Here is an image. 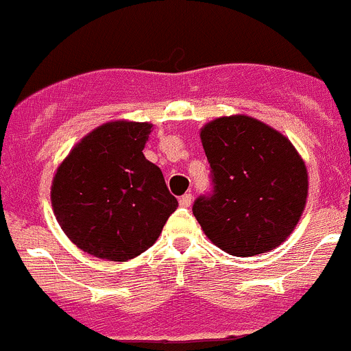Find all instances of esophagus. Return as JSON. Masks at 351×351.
<instances>
[{
	"instance_id": "esophagus-1",
	"label": "esophagus",
	"mask_w": 351,
	"mask_h": 351,
	"mask_svg": "<svg viewBox=\"0 0 351 351\" xmlns=\"http://www.w3.org/2000/svg\"><path fill=\"white\" fill-rule=\"evenodd\" d=\"M191 203H193V194H184V196H180V199H179V204L182 208H189L191 206Z\"/></svg>"
}]
</instances>
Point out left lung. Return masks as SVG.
Listing matches in <instances>:
<instances>
[{
	"label": "left lung",
	"mask_w": 351,
	"mask_h": 351,
	"mask_svg": "<svg viewBox=\"0 0 351 351\" xmlns=\"http://www.w3.org/2000/svg\"><path fill=\"white\" fill-rule=\"evenodd\" d=\"M213 191L193 213L206 237L232 256L278 247L305 208V162L287 136L249 116H225L201 128Z\"/></svg>",
	"instance_id": "1"
}]
</instances>
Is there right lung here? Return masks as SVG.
<instances>
[{"mask_svg":"<svg viewBox=\"0 0 351 351\" xmlns=\"http://www.w3.org/2000/svg\"><path fill=\"white\" fill-rule=\"evenodd\" d=\"M150 123L112 121L61 162L51 203L69 241L100 259L128 261L155 244L177 210L164 174L143 155Z\"/></svg>","mask_w":351,"mask_h":351,"instance_id":"1","label":"right lung"}]
</instances>
